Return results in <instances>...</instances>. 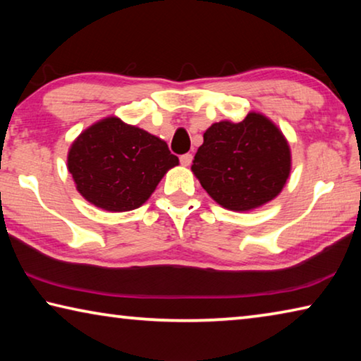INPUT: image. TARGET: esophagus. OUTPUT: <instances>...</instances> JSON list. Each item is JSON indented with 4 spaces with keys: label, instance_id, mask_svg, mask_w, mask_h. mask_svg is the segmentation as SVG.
<instances>
[{
    "label": "esophagus",
    "instance_id": "esophagus-1",
    "mask_svg": "<svg viewBox=\"0 0 361 361\" xmlns=\"http://www.w3.org/2000/svg\"><path fill=\"white\" fill-rule=\"evenodd\" d=\"M180 162H181V166H185V167L191 166V162H192V154H189V152H186V154L180 156Z\"/></svg>",
    "mask_w": 361,
    "mask_h": 361
}]
</instances>
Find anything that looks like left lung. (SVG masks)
Here are the masks:
<instances>
[{
	"label": "left lung",
	"instance_id": "left-lung-1",
	"mask_svg": "<svg viewBox=\"0 0 361 361\" xmlns=\"http://www.w3.org/2000/svg\"><path fill=\"white\" fill-rule=\"evenodd\" d=\"M290 148L271 121L250 113L221 121L204 133L192 161L200 185L224 209L245 212L272 200L290 175Z\"/></svg>",
	"mask_w": 361,
	"mask_h": 361
}]
</instances>
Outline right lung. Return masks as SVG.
I'll use <instances>...</instances> for the list:
<instances>
[{
  "instance_id": "obj_1",
  "label": "right lung",
  "mask_w": 361,
  "mask_h": 361,
  "mask_svg": "<svg viewBox=\"0 0 361 361\" xmlns=\"http://www.w3.org/2000/svg\"><path fill=\"white\" fill-rule=\"evenodd\" d=\"M175 166L178 157L166 142L118 118L89 127L68 152V170L78 191L109 212L138 209Z\"/></svg>"
}]
</instances>
